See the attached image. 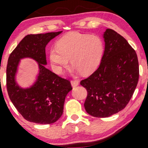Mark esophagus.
<instances>
[{"label": "esophagus", "mask_w": 148, "mask_h": 148, "mask_svg": "<svg viewBox=\"0 0 148 148\" xmlns=\"http://www.w3.org/2000/svg\"><path fill=\"white\" fill-rule=\"evenodd\" d=\"M71 84H72V86L73 88H74V87H76L77 85H79V82L77 80H72L71 81Z\"/></svg>", "instance_id": "34e87169"}]
</instances>
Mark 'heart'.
I'll use <instances>...</instances> for the list:
<instances>
[{
    "instance_id": "1",
    "label": "heart",
    "mask_w": 148,
    "mask_h": 148,
    "mask_svg": "<svg viewBox=\"0 0 148 148\" xmlns=\"http://www.w3.org/2000/svg\"><path fill=\"white\" fill-rule=\"evenodd\" d=\"M104 52V43L98 35L72 32L58 40L56 47L49 50V59L57 72L70 63L82 74L97 68Z\"/></svg>"
}]
</instances>
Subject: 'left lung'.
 Wrapping results in <instances>:
<instances>
[{"label": "left lung", "instance_id": "obj_1", "mask_svg": "<svg viewBox=\"0 0 148 148\" xmlns=\"http://www.w3.org/2000/svg\"><path fill=\"white\" fill-rule=\"evenodd\" d=\"M100 65L80 82L87 90L84 107L92 116L105 118L118 113L130 101L138 83L139 67L136 51L125 38L107 29Z\"/></svg>", "mask_w": 148, "mask_h": 148}]
</instances>
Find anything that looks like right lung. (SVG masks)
I'll list each match as a JSON object with an SVG mask.
<instances>
[{"label": "right lung", "mask_w": 148, "mask_h": 148, "mask_svg": "<svg viewBox=\"0 0 148 148\" xmlns=\"http://www.w3.org/2000/svg\"><path fill=\"white\" fill-rule=\"evenodd\" d=\"M62 31L45 34H29L10 54L6 70V85L13 105L25 120L40 124H51L60 119L67 94L72 90L69 80L46 68L45 47ZM29 57L39 63V75L32 87L19 88L15 81L19 60Z\"/></svg>", "instance_id": "obj_1"}]
</instances>
